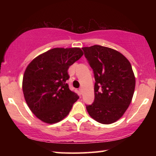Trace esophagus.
Returning a JSON list of instances; mask_svg holds the SVG:
<instances>
[{
  "label": "esophagus",
  "instance_id": "obj_1",
  "mask_svg": "<svg viewBox=\"0 0 156 156\" xmlns=\"http://www.w3.org/2000/svg\"><path fill=\"white\" fill-rule=\"evenodd\" d=\"M79 91H80V93L82 94V93H83V88L81 87H80V89H79Z\"/></svg>",
  "mask_w": 156,
  "mask_h": 156
}]
</instances>
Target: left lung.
Returning <instances> with one entry per match:
<instances>
[{"label": "left lung", "mask_w": 156, "mask_h": 156, "mask_svg": "<svg viewBox=\"0 0 156 156\" xmlns=\"http://www.w3.org/2000/svg\"><path fill=\"white\" fill-rule=\"evenodd\" d=\"M94 73V102L87 112L97 122L109 125L119 120L130 105L136 86L131 63L119 51L94 45L82 48Z\"/></svg>", "instance_id": "8db88e82"}]
</instances>
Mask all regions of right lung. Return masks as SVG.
Returning a JSON list of instances; mask_svg holds the SVG:
<instances>
[{
    "label": "right lung",
    "instance_id": "1",
    "mask_svg": "<svg viewBox=\"0 0 156 156\" xmlns=\"http://www.w3.org/2000/svg\"><path fill=\"white\" fill-rule=\"evenodd\" d=\"M83 55L80 48H54L36 57L27 65L23 91L29 108L47 124L61 121L79 97L69 88L67 70Z\"/></svg>",
    "mask_w": 156,
    "mask_h": 156
}]
</instances>
